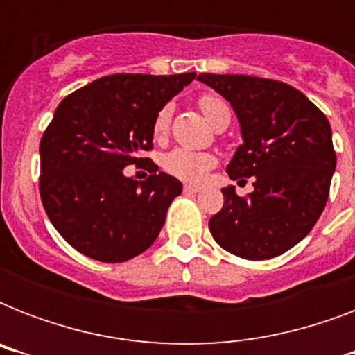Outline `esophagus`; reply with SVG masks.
Returning a JSON list of instances; mask_svg holds the SVG:
<instances>
[{"label":"esophagus","instance_id":"obj_1","mask_svg":"<svg viewBox=\"0 0 355 355\" xmlns=\"http://www.w3.org/2000/svg\"><path fill=\"white\" fill-rule=\"evenodd\" d=\"M199 191H200L199 186H193V184H186V186H184V193H186V195L199 193Z\"/></svg>","mask_w":355,"mask_h":355}]
</instances>
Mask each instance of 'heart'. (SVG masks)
<instances>
[{
  "mask_svg": "<svg viewBox=\"0 0 355 355\" xmlns=\"http://www.w3.org/2000/svg\"><path fill=\"white\" fill-rule=\"evenodd\" d=\"M200 112L205 114V118L214 125L219 127L225 119L230 121V108H228L227 101L221 99L219 96L214 94H205L199 97ZM169 123H171V107L166 105L162 107L156 114L155 123H153V136L155 139L162 141L166 139L167 130H169ZM217 166L216 155L211 153H197V150L189 149H173L162 158V167L164 171L173 175V177L180 178L184 182H202L208 173Z\"/></svg>",
  "mask_w": 355,
  "mask_h": 355,
  "instance_id": "obj_1",
  "label": "heart"
}]
</instances>
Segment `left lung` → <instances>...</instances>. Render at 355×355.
Listing matches in <instances>:
<instances>
[{
    "mask_svg": "<svg viewBox=\"0 0 355 355\" xmlns=\"http://www.w3.org/2000/svg\"><path fill=\"white\" fill-rule=\"evenodd\" d=\"M197 79L230 101L241 125L227 173L254 177V191L221 189L225 205L210 232L245 259L280 256L311 232L330 195L336 150L326 116L297 88L250 75L200 73ZM247 182V180H245Z\"/></svg>",
    "mask_w": 355,
    "mask_h": 355,
    "instance_id": "left-lung-1",
    "label": "left lung"
}]
</instances>
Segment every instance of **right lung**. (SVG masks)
Returning a JSON list of instances; mask_svg holds the SVG:
<instances>
[{
    "instance_id": "right-lung-1",
    "label": "right lung",
    "mask_w": 355,
    "mask_h": 355,
    "mask_svg": "<svg viewBox=\"0 0 355 355\" xmlns=\"http://www.w3.org/2000/svg\"><path fill=\"white\" fill-rule=\"evenodd\" d=\"M195 73L107 75L83 86L55 110L40 139V197L57 232L88 258L121 263L160 234L182 184L150 158L153 123ZM144 164L150 177L125 178Z\"/></svg>"
}]
</instances>
